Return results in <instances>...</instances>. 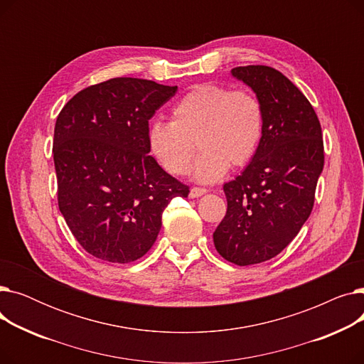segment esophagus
Listing matches in <instances>:
<instances>
[{
  "mask_svg": "<svg viewBox=\"0 0 364 364\" xmlns=\"http://www.w3.org/2000/svg\"><path fill=\"white\" fill-rule=\"evenodd\" d=\"M205 193H208V188H203V187H193L192 190H190L188 196L192 198V199H195V198H199V196H202V195H205Z\"/></svg>",
  "mask_w": 364,
  "mask_h": 364,
  "instance_id": "obj_1",
  "label": "esophagus"
}]
</instances>
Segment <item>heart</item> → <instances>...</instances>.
I'll return each mask as SVG.
<instances>
[{"mask_svg": "<svg viewBox=\"0 0 364 364\" xmlns=\"http://www.w3.org/2000/svg\"><path fill=\"white\" fill-rule=\"evenodd\" d=\"M264 107L247 90L200 84L190 90L171 112V122H155L149 144L159 164L172 176L192 169L198 144L202 155L195 177L215 183L228 166L250 164L264 134Z\"/></svg>", "mask_w": 364, "mask_h": 364, "instance_id": "b5f03b06", "label": "heart"}]
</instances>
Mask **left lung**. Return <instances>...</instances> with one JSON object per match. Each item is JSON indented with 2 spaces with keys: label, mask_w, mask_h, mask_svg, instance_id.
Instances as JSON below:
<instances>
[{
  "label": "left lung",
  "mask_w": 364,
  "mask_h": 364,
  "mask_svg": "<svg viewBox=\"0 0 364 364\" xmlns=\"http://www.w3.org/2000/svg\"><path fill=\"white\" fill-rule=\"evenodd\" d=\"M232 75L254 90L265 121L257 155L223 187L227 213L214 245L224 259L252 265L279 255L310 217L324 149L311 103L283 73L250 65Z\"/></svg>",
  "instance_id": "1"
}]
</instances>
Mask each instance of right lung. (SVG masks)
Returning a JSON list of instances; mask_svg holds the SVG:
<instances>
[{"mask_svg": "<svg viewBox=\"0 0 364 364\" xmlns=\"http://www.w3.org/2000/svg\"><path fill=\"white\" fill-rule=\"evenodd\" d=\"M176 92L177 85L112 78L75 94L57 117V202L90 255L117 264L141 258L168 203L188 196V186L149 155V119Z\"/></svg>", "mask_w": 364, "mask_h": 364, "instance_id": "add662e5", "label": "right lung"}]
</instances>
